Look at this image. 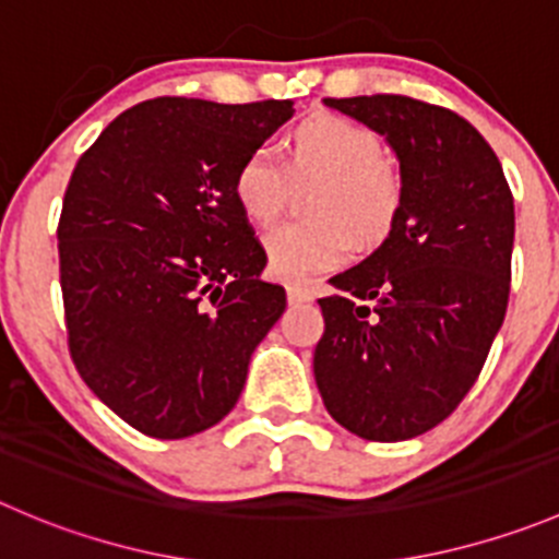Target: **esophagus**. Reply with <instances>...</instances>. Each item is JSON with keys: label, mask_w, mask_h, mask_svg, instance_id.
I'll list each match as a JSON object with an SVG mask.
<instances>
[{"label": "esophagus", "mask_w": 559, "mask_h": 559, "mask_svg": "<svg viewBox=\"0 0 559 559\" xmlns=\"http://www.w3.org/2000/svg\"><path fill=\"white\" fill-rule=\"evenodd\" d=\"M286 297H289L292 306H300V302H311L313 300V286L297 284V281H292V284H286Z\"/></svg>", "instance_id": "1"}]
</instances>
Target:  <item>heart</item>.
<instances>
[{
    "mask_svg": "<svg viewBox=\"0 0 559 559\" xmlns=\"http://www.w3.org/2000/svg\"><path fill=\"white\" fill-rule=\"evenodd\" d=\"M281 165L264 150L237 166L231 193L253 226L278 221L286 199V177H319L300 224H286L264 240L270 273L289 281L333 270L352 248L382 246L404 210V180L382 155V142L366 124L330 111L300 119L281 142Z\"/></svg>",
    "mask_w": 559,
    "mask_h": 559,
    "instance_id": "heart-1",
    "label": "heart"
}]
</instances>
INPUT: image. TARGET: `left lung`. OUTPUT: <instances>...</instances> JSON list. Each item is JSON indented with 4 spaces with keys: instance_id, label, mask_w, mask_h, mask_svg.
Returning <instances> with one entry per match:
<instances>
[{
    "instance_id": "left-lung-1",
    "label": "left lung",
    "mask_w": 559,
    "mask_h": 559,
    "mask_svg": "<svg viewBox=\"0 0 559 559\" xmlns=\"http://www.w3.org/2000/svg\"><path fill=\"white\" fill-rule=\"evenodd\" d=\"M399 160L393 235L322 297L313 377L335 424L399 442L442 424L500 333L511 292L513 197L484 135L448 108L404 95L324 97Z\"/></svg>"
}]
</instances>
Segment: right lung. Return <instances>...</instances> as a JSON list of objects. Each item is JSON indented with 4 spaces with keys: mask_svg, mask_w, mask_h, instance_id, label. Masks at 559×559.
Masks as SVG:
<instances>
[{
    "mask_svg": "<svg viewBox=\"0 0 559 559\" xmlns=\"http://www.w3.org/2000/svg\"><path fill=\"white\" fill-rule=\"evenodd\" d=\"M292 114V100L155 97L75 164L57 229L70 355L142 435L182 440L224 420L284 313L231 182Z\"/></svg>",
    "mask_w": 559,
    "mask_h": 559,
    "instance_id": "right-lung-1",
    "label": "right lung"
}]
</instances>
